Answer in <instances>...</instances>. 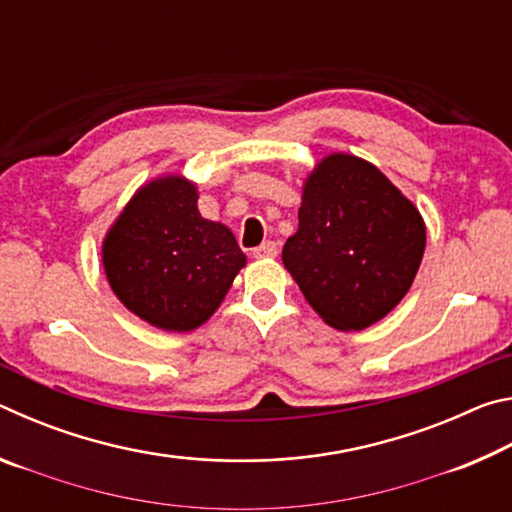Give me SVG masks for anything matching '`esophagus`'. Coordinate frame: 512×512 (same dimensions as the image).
Wrapping results in <instances>:
<instances>
[{
    "instance_id": "obj_1",
    "label": "esophagus",
    "mask_w": 512,
    "mask_h": 512,
    "mask_svg": "<svg viewBox=\"0 0 512 512\" xmlns=\"http://www.w3.org/2000/svg\"><path fill=\"white\" fill-rule=\"evenodd\" d=\"M277 255V246L273 244V241H264L262 246H257L253 250V257L257 259H273Z\"/></svg>"
}]
</instances>
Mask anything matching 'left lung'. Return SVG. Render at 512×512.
<instances>
[{
	"mask_svg": "<svg viewBox=\"0 0 512 512\" xmlns=\"http://www.w3.org/2000/svg\"><path fill=\"white\" fill-rule=\"evenodd\" d=\"M427 246L418 207L375 164L329 153L302 183L282 264L329 327L359 332L409 293Z\"/></svg>",
	"mask_w": 512,
	"mask_h": 512,
	"instance_id": "obj_1",
	"label": "left lung"
}]
</instances>
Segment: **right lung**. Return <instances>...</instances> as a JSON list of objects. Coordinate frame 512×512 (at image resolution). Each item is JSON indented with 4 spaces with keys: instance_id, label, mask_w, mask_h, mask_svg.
Returning a JSON list of instances; mask_svg holds the SVG:
<instances>
[{
    "instance_id": "obj_1",
    "label": "right lung",
    "mask_w": 512,
    "mask_h": 512,
    "mask_svg": "<svg viewBox=\"0 0 512 512\" xmlns=\"http://www.w3.org/2000/svg\"><path fill=\"white\" fill-rule=\"evenodd\" d=\"M110 289L137 318L164 332H192L212 318L246 266L235 235L198 212L183 173L144 183L101 241Z\"/></svg>"
}]
</instances>
